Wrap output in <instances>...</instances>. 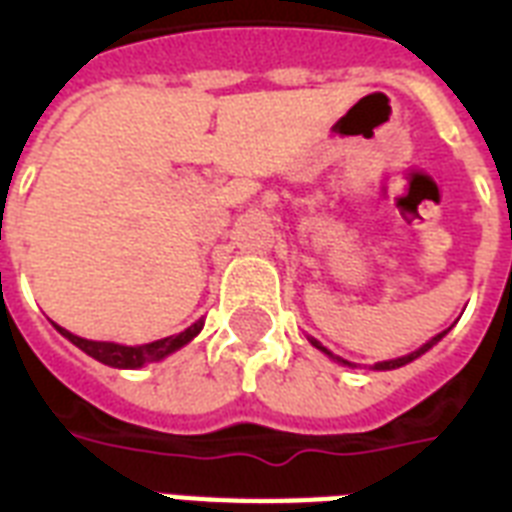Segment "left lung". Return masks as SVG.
<instances>
[{
    "label": "left lung",
    "instance_id": "obj_1",
    "mask_svg": "<svg viewBox=\"0 0 512 512\" xmlns=\"http://www.w3.org/2000/svg\"><path fill=\"white\" fill-rule=\"evenodd\" d=\"M444 335H446V332H441V335H436V337H433V340H430V342H425V345H422L420 350H414V353H409V356L393 358V361H380V364H374V369H377V372H388V369H398V366L409 364V361H414V358H417V356H422V353H425V350L433 348V345H436V342L441 340V337H444ZM311 342H313V345H316V348H319V350H324V353H327V356H332V353H329V350L324 348V345H321V342H316V340H311ZM332 358H337V361H342L340 356H332ZM342 364L353 366V364H350V361H342Z\"/></svg>",
    "mask_w": 512,
    "mask_h": 512
}]
</instances>
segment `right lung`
Returning a JSON list of instances; mask_svg holds the SVG:
<instances>
[{"label":"right lung","instance_id":"obj_1","mask_svg":"<svg viewBox=\"0 0 512 512\" xmlns=\"http://www.w3.org/2000/svg\"><path fill=\"white\" fill-rule=\"evenodd\" d=\"M58 327V324H55ZM201 321H196L193 327H188L185 332L180 335H172V337H164V340H156V342H146V345H116V342H95V340H84V337H76L71 335L68 329L58 327V332L63 337L74 342L76 348H82L87 356H92L95 361L100 364H108V366H116V369H138L143 364H151V361H159V358L170 356L175 353L177 348H183L185 342H191L193 337L201 332Z\"/></svg>","mask_w":512,"mask_h":512}]
</instances>
